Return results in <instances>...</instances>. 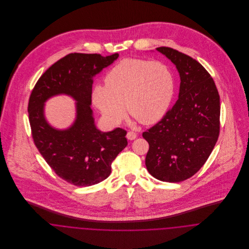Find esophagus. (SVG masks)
I'll list each match as a JSON object with an SVG mask.
<instances>
[{
  "label": "esophagus",
  "instance_id": "1",
  "mask_svg": "<svg viewBox=\"0 0 249 249\" xmlns=\"http://www.w3.org/2000/svg\"><path fill=\"white\" fill-rule=\"evenodd\" d=\"M136 137H137V134H136L135 132H133V131H128L127 134H126V138H127L128 140H130V141L136 139Z\"/></svg>",
  "mask_w": 249,
  "mask_h": 249
}]
</instances>
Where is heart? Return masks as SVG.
Listing matches in <instances>:
<instances>
[{
    "label": "heart",
    "instance_id": "1",
    "mask_svg": "<svg viewBox=\"0 0 249 249\" xmlns=\"http://www.w3.org/2000/svg\"><path fill=\"white\" fill-rule=\"evenodd\" d=\"M106 85L92 91V102L112 124L128 113L142 124L163 118L175 95V77L163 62L125 58L107 72Z\"/></svg>",
    "mask_w": 249,
    "mask_h": 249
}]
</instances>
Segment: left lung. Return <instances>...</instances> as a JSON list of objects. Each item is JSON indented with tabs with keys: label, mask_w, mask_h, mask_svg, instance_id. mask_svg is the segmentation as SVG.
<instances>
[{
	"label": "left lung",
	"mask_w": 249,
	"mask_h": 249,
	"mask_svg": "<svg viewBox=\"0 0 249 249\" xmlns=\"http://www.w3.org/2000/svg\"><path fill=\"white\" fill-rule=\"evenodd\" d=\"M177 67L180 76L176 105L155 125L142 132L149 144L145 167L153 178L181 182L205 164L219 135V95L205 68L168 47L156 49Z\"/></svg>",
	"instance_id": "1"
}]
</instances>
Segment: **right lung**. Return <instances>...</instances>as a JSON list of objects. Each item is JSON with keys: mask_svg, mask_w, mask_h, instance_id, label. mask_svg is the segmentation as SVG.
Instances as JSON below:
<instances>
[{"mask_svg": "<svg viewBox=\"0 0 249 249\" xmlns=\"http://www.w3.org/2000/svg\"><path fill=\"white\" fill-rule=\"evenodd\" d=\"M118 53H70L45 71L32 92L29 118L39 152L59 178L74 186L98 184L111 174V164L127 145L126 131L117 127L103 132L95 124L92 103L93 77L112 64ZM67 94L76 102L77 116L67 130H56L45 120L44 103Z\"/></svg>", "mask_w": 249, "mask_h": 249, "instance_id": "obj_1", "label": "right lung"}]
</instances>
